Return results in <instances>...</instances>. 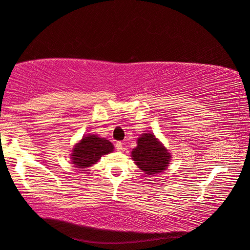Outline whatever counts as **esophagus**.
Returning a JSON list of instances; mask_svg holds the SVG:
<instances>
[{"label": "esophagus", "mask_w": 250, "mask_h": 250, "mask_svg": "<svg viewBox=\"0 0 250 250\" xmlns=\"http://www.w3.org/2000/svg\"><path fill=\"white\" fill-rule=\"evenodd\" d=\"M115 148L118 151H122L123 150V143L122 142H117L115 144Z\"/></svg>", "instance_id": "esophagus-1"}]
</instances>
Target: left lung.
Instances as JSON below:
<instances>
[{"mask_svg": "<svg viewBox=\"0 0 250 250\" xmlns=\"http://www.w3.org/2000/svg\"><path fill=\"white\" fill-rule=\"evenodd\" d=\"M132 157L135 164L146 174L159 173L167 168L170 155L167 149L152 134H143L133 149Z\"/></svg>", "mask_w": 250, "mask_h": 250, "instance_id": "left-lung-1", "label": "left lung"}]
</instances>
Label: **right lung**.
I'll use <instances>...</instances> for the list:
<instances>
[{
	"label": "right lung",
	"instance_id": "obj_1",
	"mask_svg": "<svg viewBox=\"0 0 250 250\" xmlns=\"http://www.w3.org/2000/svg\"><path fill=\"white\" fill-rule=\"evenodd\" d=\"M113 145L105 138H100L95 135H87L81 142L74 146L72 150V163L77 168L90 167L103 155L109 154L113 151Z\"/></svg>",
	"mask_w": 250,
	"mask_h": 250
}]
</instances>
